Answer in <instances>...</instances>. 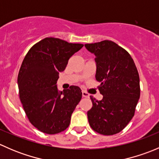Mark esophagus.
Wrapping results in <instances>:
<instances>
[{
	"mask_svg": "<svg viewBox=\"0 0 159 159\" xmlns=\"http://www.w3.org/2000/svg\"><path fill=\"white\" fill-rule=\"evenodd\" d=\"M82 96L84 98H89L90 94H89V93H87V92H85V91H82Z\"/></svg>",
	"mask_w": 159,
	"mask_h": 159,
	"instance_id": "1",
	"label": "esophagus"
}]
</instances>
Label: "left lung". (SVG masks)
<instances>
[{"label":"left lung","mask_w":159,"mask_h":159,"mask_svg":"<svg viewBox=\"0 0 159 159\" xmlns=\"http://www.w3.org/2000/svg\"><path fill=\"white\" fill-rule=\"evenodd\" d=\"M95 55V78L101 84V101L90 96L92 108L88 111L90 126L104 135H112L126 127L140 98L139 75L132 57L116 43L105 40L84 44Z\"/></svg>","instance_id":"obj_1"}]
</instances>
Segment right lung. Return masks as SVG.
<instances>
[{"mask_svg": "<svg viewBox=\"0 0 159 159\" xmlns=\"http://www.w3.org/2000/svg\"><path fill=\"white\" fill-rule=\"evenodd\" d=\"M84 46L46 38L27 53L17 77L19 96L30 122L42 132L57 134L69 126L82 97L78 86L58 91L57 81L68 60Z\"/></svg>", "mask_w": 159, "mask_h": 159, "instance_id": "add662e5", "label": "right lung"}]
</instances>
